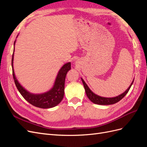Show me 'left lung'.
<instances>
[{"label": "left lung", "mask_w": 147, "mask_h": 147, "mask_svg": "<svg viewBox=\"0 0 147 147\" xmlns=\"http://www.w3.org/2000/svg\"><path fill=\"white\" fill-rule=\"evenodd\" d=\"M134 79L133 80L131 85L129 86V88L127 89V90L123 93H122L121 94L114 97H101L94 94V93L90 90V88L88 86L86 83L84 82L83 78H82V81L84 85V90H85L87 97L92 102H93V103H94L96 104H99V105H112V104L117 103V102H119L120 100H121L123 97L126 96V94L128 92L129 90H130L132 84L133 82H134Z\"/></svg>", "instance_id": "1"}]
</instances>
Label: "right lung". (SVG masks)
<instances>
[{
  "mask_svg": "<svg viewBox=\"0 0 147 147\" xmlns=\"http://www.w3.org/2000/svg\"><path fill=\"white\" fill-rule=\"evenodd\" d=\"M16 40L14 42L15 45ZM15 47L11 59V66L13 71V77L15 85L20 94L30 104L42 109H50L58 105L63 100L64 95V84L67 73L71 69V63L65 64L57 74L54 85L48 91L42 94H32L22 86L17 80L13 69V57H14Z\"/></svg>",
  "mask_w": 147,
  "mask_h": 147,
  "instance_id": "1",
  "label": "right lung"
}]
</instances>
